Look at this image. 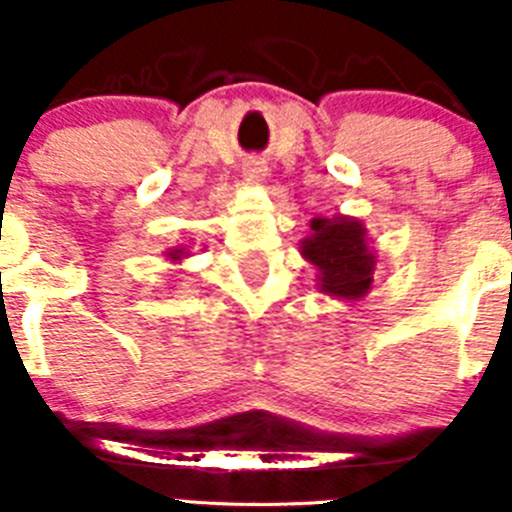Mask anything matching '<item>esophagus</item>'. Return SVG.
<instances>
[{
  "instance_id": "1",
  "label": "esophagus",
  "mask_w": 512,
  "mask_h": 512,
  "mask_svg": "<svg viewBox=\"0 0 512 512\" xmlns=\"http://www.w3.org/2000/svg\"><path fill=\"white\" fill-rule=\"evenodd\" d=\"M266 175H269V167H266L261 159H251V162L243 164V177H246V182H264Z\"/></svg>"
}]
</instances>
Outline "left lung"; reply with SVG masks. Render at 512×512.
<instances>
[{"mask_svg":"<svg viewBox=\"0 0 512 512\" xmlns=\"http://www.w3.org/2000/svg\"><path fill=\"white\" fill-rule=\"evenodd\" d=\"M312 233L302 241V256L320 271V292L340 299H360L373 284L375 253L358 218H312Z\"/></svg>","mask_w":512,"mask_h":512,"instance_id":"left-lung-1","label":"left lung"}]
</instances>
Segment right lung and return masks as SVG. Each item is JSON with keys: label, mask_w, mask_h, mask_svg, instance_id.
I'll return each mask as SVG.
<instances>
[{"label": "right lung", "mask_w": 512, "mask_h": 512, "mask_svg": "<svg viewBox=\"0 0 512 512\" xmlns=\"http://www.w3.org/2000/svg\"><path fill=\"white\" fill-rule=\"evenodd\" d=\"M187 253H185V248H170V251H167V259L170 261H180V259H185Z\"/></svg>", "instance_id": "obj_1"}]
</instances>
